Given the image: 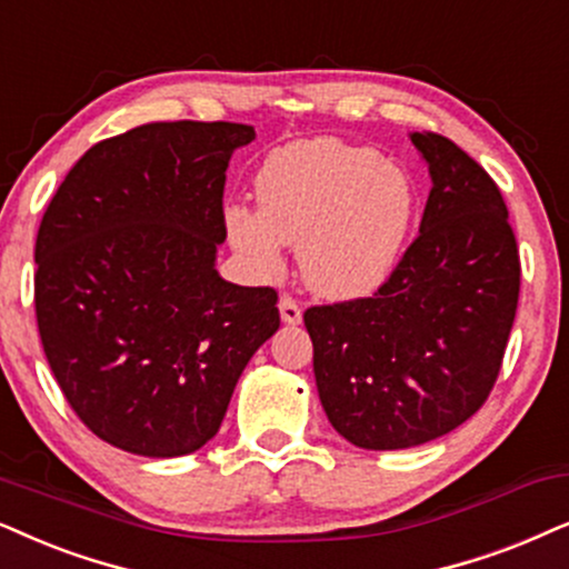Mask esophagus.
I'll return each instance as SVG.
<instances>
[{
	"instance_id": "34e87169",
	"label": "esophagus",
	"mask_w": 569,
	"mask_h": 569,
	"mask_svg": "<svg viewBox=\"0 0 569 569\" xmlns=\"http://www.w3.org/2000/svg\"><path fill=\"white\" fill-rule=\"evenodd\" d=\"M279 316H282L284 323H298L302 319L300 302L292 298V295H282L279 298Z\"/></svg>"
}]
</instances>
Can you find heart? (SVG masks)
<instances>
[{
    "label": "heart",
    "mask_w": 569,
    "mask_h": 569,
    "mask_svg": "<svg viewBox=\"0 0 569 569\" xmlns=\"http://www.w3.org/2000/svg\"><path fill=\"white\" fill-rule=\"evenodd\" d=\"M258 209L224 211L232 248L263 277L282 274V246L300 248L306 282L352 300L387 282L412 224L416 196L400 167L335 138L290 143L256 177Z\"/></svg>",
    "instance_id": "1"
}]
</instances>
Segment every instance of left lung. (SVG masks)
<instances>
[{
    "instance_id": "left-lung-1",
    "label": "left lung",
    "mask_w": 569,
    "mask_h": 569,
    "mask_svg": "<svg viewBox=\"0 0 569 569\" xmlns=\"http://www.w3.org/2000/svg\"><path fill=\"white\" fill-rule=\"evenodd\" d=\"M418 238L371 298L302 313L329 423L363 449L439 439L489 400L518 311L520 253L489 172L437 132Z\"/></svg>"
}]
</instances>
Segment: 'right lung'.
Here are the masks:
<instances>
[{
  "label": "right lung",
  "mask_w": 569,
  "mask_h": 569,
  "mask_svg": "<svg viewBox=\"0 0 569 569\" xmlns=\"http://www.w3.org/2000/svg\"><path fill=\"white\" fill-rule=\"evenodd\" d=\"M240 122H151L76 161L36 238V321L96 437L180 457L219 431L242 368L279 329L274 287L224 282V180Z\"/></svg>",
  "instance_id": "obj_1"
}]
</instances>
